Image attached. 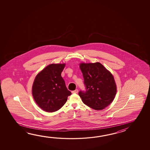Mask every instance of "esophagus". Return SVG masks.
<instances>
[{"label":"esophagus","mask_w":150,"mask_h":150,"mask_svg":"<svg viewBox=\"0 0 150 150\" xmlns=\"http://www.w3.org/2000/svg\"><path fill=\"white\" fill-rule=\"evenodd\" d=\"M78 92H79L78 89H75V91H71V93H78Z\"/></svg>","instance_id":"obj_1"}]
</instances>
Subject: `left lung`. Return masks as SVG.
I'll use <instances>...</instances> for the list:
<instances>
[{"label": "left lung", "mask_w": 150, "mask_h": 150, "mask_svg": "<svg viewBox=\"0 0 150 150\" xmlns=\"http://www.w3.org/2000/svg\"><path fill=\"white\" fill-rule=\"evenodd\" d=\"M86 91H79L83 103L96 110L110 104L115 97L117 86L113 76L99 62L81 63Z\"/></svg>", "instance_id": "8db88e82"}]
</instances>
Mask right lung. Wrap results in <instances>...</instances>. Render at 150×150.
<instances>
[{
	"mask_svg": "<svg viewBox=\"0 0 150 150\" xmlns=\"http://www.w3.org/2000/svg\"><path fill=\"white\" fill-rule=\"evenodd\" d=\"M65 66V64H50L35 78L32 95L37 105L46 112L59 110L71 95L61 76Z\"/></svg>",
	"mask_w": 150,
	"mask_h": 150,
	"instance_id": "add662e5",
	"label": "right lung"
}]
</instances>
